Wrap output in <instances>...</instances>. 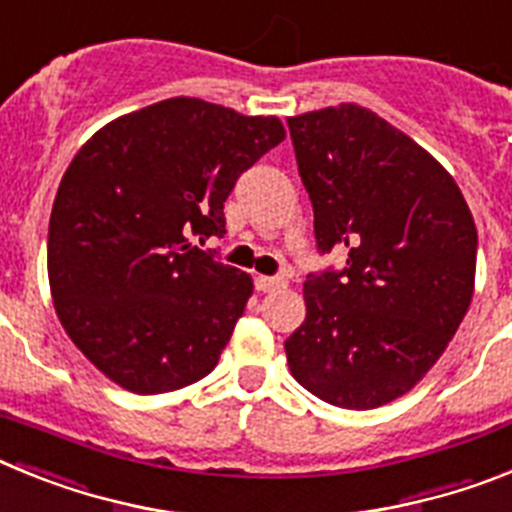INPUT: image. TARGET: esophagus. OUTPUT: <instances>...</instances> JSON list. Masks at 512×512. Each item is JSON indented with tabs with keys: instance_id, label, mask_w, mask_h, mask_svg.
Here are the masks:
<instances>
[{
	"instance_id": "esophagus-1",
	"label": "esophagus",
	"mask_w": 512,
	"mask_h": 512,
	"mask_svg": "<svg viewBox=\"0 0 512 512\" xmlns=\"http://www.w3.org/2000/svg\"><path fill=\"white\" fill-rule=\"evenodd\" d=\"M287 287V282L279 277H256V289L259 292H264V295H269V292H277V289H284Z\"/></svg>"
}]
</instances>
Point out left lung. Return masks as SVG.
<instances>
[{
    "instance_id": "1",
    "label": "left lung",
    "mask_w": 512,
    "mask_h": 512,
    "mask_svg": "<svg viewBox=\"0 0 512 512\" xmlns=\"http://www.w3.org/2000/svg\"><path fill=\"white\" fill-rule=\"evenodd\" d=\"M320 253L343 269L307 274V318L284 341L292 377L348 410L413 390L469 310L477 228L431 153L359 104L287 117Z\"/></svg>"
}]
</instances>
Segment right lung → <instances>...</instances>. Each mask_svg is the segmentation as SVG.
<instances>
[{
    "label": "right lung",
    "instance_id": "right-lung-1",
    "mask_svg": "<svg viewBox=\"0 0 512 512\" xmlns=\"http://www.w3.org/2000/svg\"><path fill=\"white\" fill-rule=\"evenodd\" d=\"M282 140L277 117L174 97L76 153L53 202L48 279L66 333L112 382L161 395L215 369L253 284L197 241L223 238L238 176Z\"/></svg>",
    "mask_w": 512,
    "mask_h": 512
}]
</instances>
